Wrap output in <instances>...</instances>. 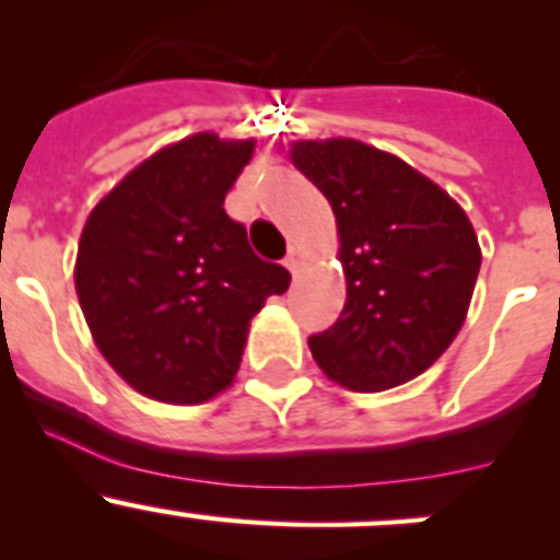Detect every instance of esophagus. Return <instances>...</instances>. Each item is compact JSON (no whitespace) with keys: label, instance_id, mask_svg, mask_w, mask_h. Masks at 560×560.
Instances as JSON below:
<instances>
[{"label":"esophagus","instance_id":"1","mask_svg":"<svg viewBox=\"0 0 560 560\" xmlns=\"http://www.w3.org/2000/svg\"><path fill=\"white\" fill-rule=\"evenodd\" d=\"M284 265H287V270H290V273H298V270H301V265H303V248L298 244H292L290 252H287V257H284Z\"/></svg>","mask_w":560,"mask_h":560}]
</instances>
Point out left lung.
Returning a JSON list of instances; mask_svg holds the SVG:
<instances>
[{
    "instance_id": "8db88e82",
    "label": "left lung",
    "mask_w": 560,
    "mask_h": 560,
    "mask_svg": "<svg viewBox=\"0 0 560 560\" xmlns=\"http://www.w3.org/2000/svg\"><path fill=\"white\" fill-rule=\"evenodd\" d=\"M290 162L336 213L347 303L308 338L336 385L382 393L431 369L466 322L482 248L466 211L400 156L354 138L292 140Z\"/></svg>"
}]
</instances>
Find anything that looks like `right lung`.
I'll use <instances>...</instances> for the list:
<instances>
[{
    "mask_svg": "<svg viewBox=\"0 0 560 560\" xmlns=\"http://www.w3.org/2000/svg\"><path fill=\"white\" fill-rule=\"evenodd\" d=\"M257 140L195 132L132 167L92 208L75 292L110 369L145 398L206 404L233 385L252 316L290 287L252 252L224 197Z\"/></svg>",
    "mask_w": 560,
    "mask_h": 560,
    "instance_id": "1",
    "label": "right lung"
}]
</instances>
